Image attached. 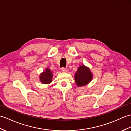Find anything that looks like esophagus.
I'll return each mask as SVG.
<instances>
[{
  "label": "esophagus",
  "mask_w": 131,
  "mask_h": 131,
  "mask_svg": "<svg viewBox=\"0 0 131 131\" xmlns=\"http://www.w3.org/2000/svg\"><path fill=\"white\" fill-rule=\"evenodd\" d=\"M61 70H62V72H67L68 71V69H67V68H62V69H61Z\"/></svg>",
  "instance_id": "34e87169"
}]
</instances>
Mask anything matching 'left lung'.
Returning <instances> with one entry per match:
<instances>
[{"mask_svg": "<svg viewBox=\"0 0 131 131\" xmlns=\"http://www.w3.org/2000/svg\"><path fill=\"white\" fill-rule=\"evenodd\" d=\"M93 73L89 68L84 65H81L78 69L75 74L74 79L75 83L79 87L85 86L93 79Z\"/></svg>", "mask_w": 131, "mask_h": 131, "instance_id": "1", "label": "left lung"}]
</instances>
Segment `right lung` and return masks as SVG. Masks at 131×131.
<instances>
[{
  "mask_svg": "<svg viewBox=\"0 0 131 131\" xmlns=\"http://www.w3.org/2000/svg\"><path fill=\"white\" fill-rule=\"evenodd\" d=\"M52 72L49 68H46L44 71L41 73L39 79L41 83L43 84H49L52 81Z\"/></svg>",
  "mask_w": 131,
  "mask_h": 131,
  "instance_id": "right-lung-1",
  "label": "right lung"
}]
</instances>
